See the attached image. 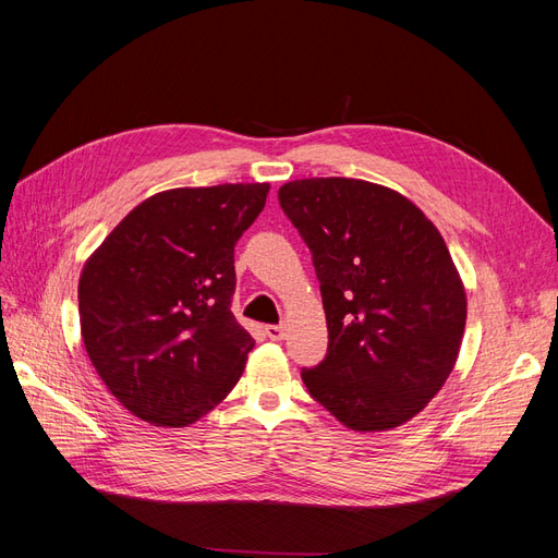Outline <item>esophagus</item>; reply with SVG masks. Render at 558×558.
Listing matches in <instances>:
<instances>
[{
	"instance_id": "34e87169",
	"label": "esophagus",
	"mask_w": 558,
	"mask_h": 558,
	"mask_svg": "<svg viewBox=\"0 0 558 558\" xmlns=\"http://www.w3.org/2000/svg\"><path fill=\"white\" fill-rule=\"evenodd\" d=\"M265 332H267L269 340L279 342V340H283V335H286V326H283V324H279V326H267V328H265Z\"/></svg>"
}]
</instances>
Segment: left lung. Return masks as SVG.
<instances>
[{
  "label": "left lung",
  "mask_w": 558,
  "mask_h": 558,
  "mask_svg": "<svg viewBox=\"0 0 558 558\" xmlns=\"http://www.w3.org/2000/svg\"><path fill=\"white\" fill-rule=\"evenodd\" d=\"M279 205L312 251L328 353L302 367L316 402L359 433L402 426L459 359L468 300L442 234L414 202L363 179H298Z\"/></svg>",
  "instance_id": "1"
}]
</instances>
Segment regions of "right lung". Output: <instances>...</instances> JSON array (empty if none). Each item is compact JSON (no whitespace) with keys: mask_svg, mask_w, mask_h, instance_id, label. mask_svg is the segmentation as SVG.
<instances>
[{"mask_svg":"<svg viewBox=\"0 0 558 558\" xmlns=\"http://www.w3.org/2000/svg\"><path fill=\"white\" fill-rule=\"evenodd\" d=\"M269 183L172 189L134 207L83 265L81 337L128 412L183 428L240 381L253 337L230 312L234 244Z\"/></svg>","mask_w":558,"mask_h":558,"instance_id":"add662e5","label":"right lung"}]
</instances>
